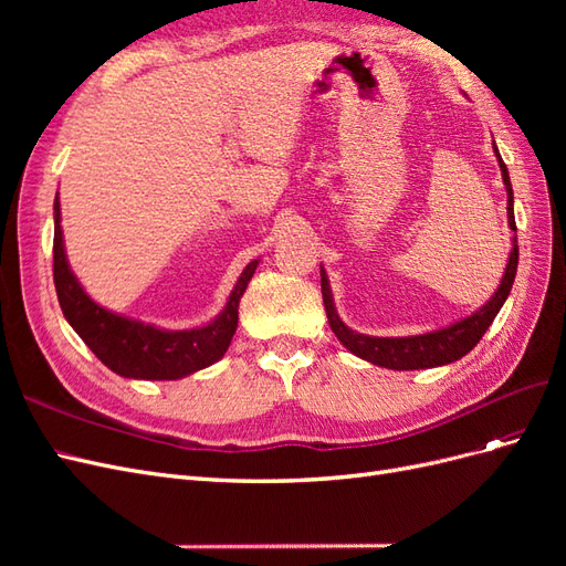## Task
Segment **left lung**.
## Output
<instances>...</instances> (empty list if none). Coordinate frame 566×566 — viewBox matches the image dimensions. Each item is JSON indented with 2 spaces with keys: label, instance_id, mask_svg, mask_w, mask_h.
I'll return each mask as SVG.
<instances>
[{
  "label": "left lung",
  "instance_id": "left-lung-1",
  "mask_svg": "<svg viewBox=\"0 0 566 566\" xmlns=\"http://www.w3.org/2000/svg\"><path fill=\"white\" fill-rule=\"evenodd\" d=\"M493 153H495V160H499L503 184L507 191V224L512 231H517L515 208H512V205H515V198H512V184H510V175H507V167L501 158V153H499V148H495V142H493ZM517 262H520L517 235H512V250L507 254L503 279L486 304L479 306V310L472 312L470 316L460 318L455 323H449L447 328H437L430 333L408 335V337H375V335H364V333L352 331L349 325L337 316L331 281H328V276H325V269L321 266V293H323L325 314H328L331 328L342 345H345L354 356L364 358V361H368L373 366H382L389 370H420V368L447 366V364L458 361V358H462L465 354H470L476 347V342L482 339L484 333L489 331L493 318L499 316L501 306L505 304V300L510 295L512 283H515Z\"/></svg>",
  "mask_w": 566,
  "mask_h": 566
}]
</instances>
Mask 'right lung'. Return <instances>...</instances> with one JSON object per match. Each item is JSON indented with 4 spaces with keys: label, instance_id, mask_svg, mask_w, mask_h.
<instances>
[{
    "label": "right lung",
    "instance_id": "obj_1",
    "mask_svg": "<svg viewBox=\"0 0 566 566\" xmlns=\"http://www.w3.org/2000/svg\"><path fill=\"white\" fill-rule=\"evenodd\" d=\"M260 260L238 276L227 306L210 323L186 331H165L153 323L115 314L94 302L67 264L61 202L54 200V283L65 321L96 358L113 373L132 380H181L217 364L227 354L238 328V304Z\"/></svg>",
    "mask_w": 566,
    "mask_h": 566
}]
</instances>
